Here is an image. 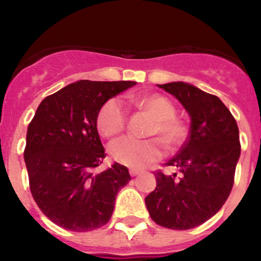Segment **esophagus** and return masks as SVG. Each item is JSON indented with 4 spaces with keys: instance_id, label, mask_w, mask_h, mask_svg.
Here are the masks:
<instances>
[{
    "instance_id": "esophagus-1",
    "label": "esophagus",
    "mask_w": 261,
    "mask_h": 261,
    "mask_svg": "<svg viewBox=\"0 0 261 261\" xmlns=\"http://www.w3.org/2000/svg\"><path fill=\"white\" fill-rule=\"evenodd\" d=\"M140 170H136V169H130V175L131 177H136V175L140 174Z\"/></svg>"
}]
</instances>
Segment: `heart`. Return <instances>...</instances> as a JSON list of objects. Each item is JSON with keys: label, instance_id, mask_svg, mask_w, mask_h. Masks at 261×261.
I'll list each match as a JSON object with an SVG mask.
<instances>
[{"label": "heart", "instance_id": "1", "mask_svg": "<svg viewBox=\"0 0 261 261\" xmlns=\"http://www.w3.org/2000/svg\"><path fill=\"white\" fill-rule=\"evenodd\" d=\"M134 103L155 117L151 135H156L170 149L180 146L187 136L184 122L175 117V107L162 94L136 97ZM127 111L122 101L111 98L101 107L97 116V127L105 136H114L125 128ZM110 155L115 162L128 168H143L149 163L163 156V144L159 139L138 140L131 136H123L112 141L109 147Z\"/></svg>", "mask_w": 261, "mask_h": 261}]
</instances>
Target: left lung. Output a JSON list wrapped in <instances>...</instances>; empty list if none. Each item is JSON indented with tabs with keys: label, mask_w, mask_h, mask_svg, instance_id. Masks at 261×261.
Masks as SVG:
<instances>
[{
	"label": "left lung",
	"mask_w": 261,
	"mask_h": 261,
	"mask_svg": "<svg viewBox=\"0 0 261 261\" xmlns=\"http://www.w3.org/2000/svg\"><path fill=\"white\" fill-rule=\"evenodd\" d=\"M173 94L191 116L189 135L165 165L173 175L154 173L156 188L146 196L150 217L170 230H189L206 222L230 196L240 158L239 127L217 96L184 82L158 84Z\"/></svg>",
	"instance_id": "1"
}]
</instances>
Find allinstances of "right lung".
<instances>
[{
    "mask_svg": "<svg viewBox=\"0 0 261 261\" xmlns=\"http://www.w3.org/2000/svg\"><path fill=\"white\" fill-rule=\"evenodd\" d=\"M135 84L78 81L39 105L29 123L23 158L34 201L55 225L84 232L111 218L116 196L131 177L118 163L93 172L106 156L97 116L110 98Z\"/></svg>",
    "mask_w": 261,
    "mask_h": 261,
    "instance_id": "add662e5",
    "label": "right lung"
}]
</instances>
